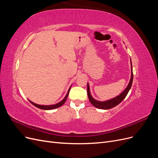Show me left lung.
Wrapping results in <instances>:
<instances>
[{
  "mask_svg": "<svg viewBox=\"0 0 158 158\" xmlns=\"http://www.w3.org/2000/svg\"><path fill=\"white\" fill-rule=\"evenodd\" d=\"M131 77L130 82H129L127 87L121 94H119L117 97L111 99H109V100H107V101H104V102H99V101H98V100H95V99H94L92 95H91L90 91H89V86L88 83L87 92H88V98L90 103H92L94 107L98 109H109L117 106V105L120 103L125 98V97L127 96V95L129 92V90H130L131 88L132 80H133V73H132V66L131 60Z\"/></svg>",
  "mask_w": 158,
  "mask_h": 158,
  "instance_id": "left-lung-1",
  "label": "left lung"
}]
</instances>
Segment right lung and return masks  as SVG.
<instances>
[{
	"label": "right lung",
	"mask_w": 158,
	"mask_h": 158,
	"mask_svg": "<svg viewBox=\"0 0 158 158\" xmlns=\"http://www.w3.org/2000/svg\"><path fill=\"white\" fill-rule=\"evenodd\" d=\"M70 88H71V86L70 87V88H69V91H68V92H67V94H66V96L64 97V98L63 100H62V101H60V102H59L58 103H56V104H55V105H51V106H41V105H38V104L33 103L32 102L30 101V100H29V101H30V102L31 104L33 105V106L37 107V108L41 109L51 110V109H56V108H58V107H60L61 106H63V105L65 103L66 99H67V98H68V96H69V92H70Z\"/></svg>",
	"instance_id": "obj_1"
}]
</instances>
